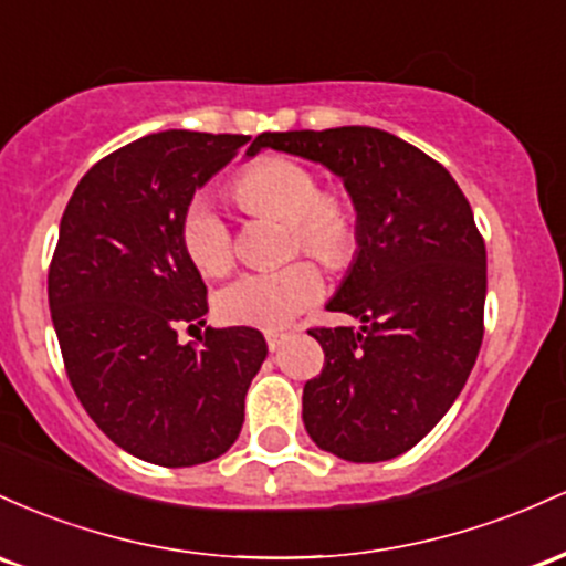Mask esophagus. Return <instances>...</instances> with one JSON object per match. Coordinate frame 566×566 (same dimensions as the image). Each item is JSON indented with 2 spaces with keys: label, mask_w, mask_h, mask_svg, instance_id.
I'll return each mask as SVG.
<instances>
[{
  "label": "esophagus",
  "mask_w": 566,
  "mask_h": 566,
  "mask_svg": "<svg viewBox=\"0 0 566 566\" xmlns=\"http://www.w3.org/2000/svg\"><path fill=\"white\" fill-rule=\"evenodd\" d=\"M264 336H266V347H270V350L275 353V350H281V347H283V342L289 339L291 334H285V332H266Z\"/></svg>",
  "instance_id": "34e87169"
}]
</instances>
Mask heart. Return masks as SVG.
I'll return each mask as SVG.
<instances>
[{
    "mask_svg": "<svg viewBox=\"0 0 566 566\" xmlns=\"http://www.w3.org/2000/svg\"><path fill=\"white\" fill-rule=\"evenodd\" d=\"M234 198L249 213L289 224V251H307L328 266H342L358 249V213L342 195L321 192L307 165L289 157H264L234 179ZM181 245L206 277H221L234 264L232 227L206 195L187 202ZM321 270L294 262L272 272H249L216 296V313L234 326L275 328L323 296Z\"/></svg>",
    "mask_w": 566,
    "mask_h": 566,
    "instance_id": "heart-1",
    "label": "heart"
}]
</instances>
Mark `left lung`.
Listing matches in <instances>:
<instances>
[{"instance_id": "left-lung-1", "label": "left lung", "mask_w": 566, "mask_h": 566, "mask_svg": "<svg viewBox=\"0 0 566 566\" xmlns=\"http://www.w3.org/2000/svg\"><path fill=\"white\" fill-rule=\"evenodd\" d=\"M259 144L326 165L358 213V251L328 310L364 326L310 328L326 364L304 385V428L347 462L392 460L447 415L484 339L486 249L471 202L441 163L377 128Z\"/></svg>"}]
</instances>
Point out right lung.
I'll use <instances>...</instances> for the list:
<instances>
[{
    "label": "right lung",
    "instance_id": "add662e5",
    "mask_svg": "<svg viewBox=\"0 0 566 566\" xmlns=\"http://www.w3.org/2000/svg\"><path fill=\"white\" fill-rule=\"evenodd\" d=\"M262 144L232 133L163 130L82 176L61 219L48 300L69 382L125 452L163 468L216 460L243 428L266 358L256 328L206 323L208 289L181 245V216L216 170Z\"/></svg>",
    "mask_w": 566,
    "mask_h": 566
}]
</instances>
